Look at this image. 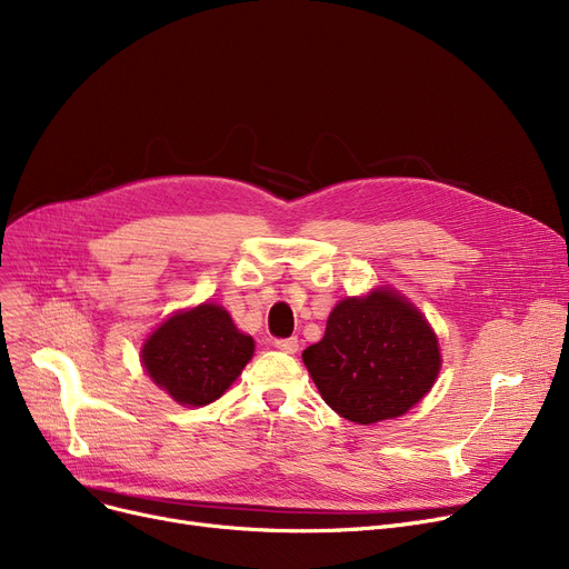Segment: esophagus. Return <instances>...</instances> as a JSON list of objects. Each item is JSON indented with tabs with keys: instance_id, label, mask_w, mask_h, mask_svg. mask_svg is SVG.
<instances>
[{
	"instance_id": "esophagus-1",
	"label": "esophagus",
	"mask_w": 569,
	"mask_h": 569,
	"mask_svg": "<svg viewBox=\"0 0 569 569\" xmlns=\"http://www.w3.org/2000/svg\"><path fill=\"white\" fill-rule=\"evenodd\" d=\"M276 347L280 351H284V355H296V351H299V340H296V338H278Z\"/></svg>"
}]
</instances>
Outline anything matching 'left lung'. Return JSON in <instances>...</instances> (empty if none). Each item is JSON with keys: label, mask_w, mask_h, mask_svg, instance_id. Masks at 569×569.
Wrapping results in <instances>:
<instances>
[{"label": "left lung", "mask_w": 569, "mask_h": 569, "mask_svg": "<svg viewBox=\"0 0 569 569\" xmlns=\"http://www.w3.org/2000/svg\"><path fill=\"white\" fill-rule=\"evenodd\" d=\"M303 361L329 408L368 426L405 415L430 391L440 349L421 312L380 289L340 301Z\"/></svg>", "instance_id": "8db88e82"}]
</instances>
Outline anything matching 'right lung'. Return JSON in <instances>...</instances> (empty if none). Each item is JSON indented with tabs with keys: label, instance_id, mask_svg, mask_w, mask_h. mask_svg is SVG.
<instances>
[{
	"label": "right lung",
	"instance_id": "add662e5",
	"mask_svg": "<svg viewBox=\"0 0 569 569\" xmlns=\"http://www.w3.org/2000/svg\"><path fill=\"white\" fill-rule=\"evenodd\" d=\"M252 351L224 308L203 303L161 323L143 345V366L178 402L201 408L231 387Z\"/></svg>",
	"mask_w": 569,
	"mask_h": 569
}]
</instances>
